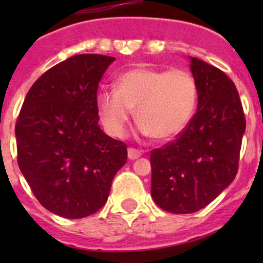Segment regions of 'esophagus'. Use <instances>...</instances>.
Returning a JSON list of instances; mask_svg holds the SVG:
<instances>
[{"label": "esophagus", "mask_w": 263, "mask_h": 263, "mask_svg": "<svg viewBox=\"0 0 263 263\" xmlns=\"http://www.w3.org/2000/svg\"><path fill=\"white\" fill-rule=\"evenodd\" d=\"M142 155V152L141 150H138V148H134V147H129L127 148V157H129V159L134 160L137 159V158H139Z\"/></svg>", "instance_id": "obj_1"}]
</instances>
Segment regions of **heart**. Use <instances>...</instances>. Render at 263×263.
<instances>
[{"instance_id":"b5f03b06","label":"heart","mask_w":263,"mask_h":263,"mask_svg":"<svg viewBox=\"0 0 263 263\" xmlns=\"http://www.w3.org/2000/svg\"><path fill=\"white\" fill-rule=\"evenodd\" d=\"M115 87L96 99L100 120L113 137L124 136L136 109L145 136L168 141L184 132L197 108L199 88L187 69L139 67L121 73Z\"/></svg>"}]
</instances>
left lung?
I'll list each match as a JSON object with an SVG mask.
<instances>
[{
  "mask_svg": "<svg viewBox=\"0 0 263 263\" xmlns=\"http://www.w3.org/2000/svg\"><path fill=\"white\" fill-rule=\"evenodd\" d=\"M190 60L199 88L197 111L183 133L150 153L153 199L180 215L206 206L233 182L246 127L233 81L203 60Z\"/></svg>",
  "mask_w": 263,
  "mask_h": 263,
  "instance_id": "left-lung-1",
  "label": "left lung"
}]
</instances>
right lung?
I'll return each instance as SVG.
<instances>
[{
    "instance_id": "obj_1",
    "label": "right lung",
    "mask_w": 263,
    "mask_h": 263,
    "mask_svg": "<svg viewBox=\"0 0 263 263\" xmlns=\"http://www.w3.org/2000/svg\"><path fill=\"white\" fill-rule=\"evenodd\" d=\"M116 58L81 53L32 84L15 124L17 160L32 194L66 218L93 215L126 163L127 146L99 126L97 88Z\"/></svg>"
}]
</instances>
